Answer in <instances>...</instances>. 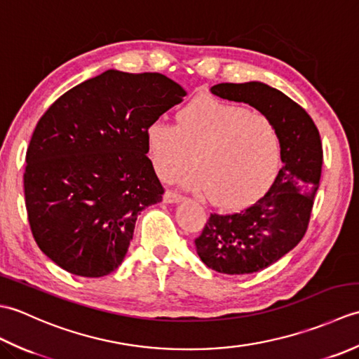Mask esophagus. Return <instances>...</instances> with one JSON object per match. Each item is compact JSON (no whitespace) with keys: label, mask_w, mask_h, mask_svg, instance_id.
Returning a JSON list of instances; mask_svg holds the SVG:
<instances>
[{"label":"esophagus","mask_w":359,"mask_h":359,"mask_svg":"<svg viewBox=\"0 0 359 359\" xmlns=\"http://www.w3.org/2000/svg\"><path fill=\"white\" fill-rule=\"evenodd\" d=\"M184 197H182L180 194L174 193V191H165L163 194V202L165 203H179Z\"/></svg>","instance_id":"obj_1"}]
</instances>
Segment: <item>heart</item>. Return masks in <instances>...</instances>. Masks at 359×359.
Segmentation results:
<instances>
[{
    "instance_id": "obj_1",
    "label": "heart",
    "mask_w": 359,
    "mask_h": 359,
    "mask_svg": "<svg viewBox=\"0 0 359 359\" xmlns=\"http://www.w3.org/2000/svg\"><path fill=\"white\" fill-rule=\"evenodd\" d=\"M144 143L158 177L172 179L194 162L184 185L225 210L262 197L282 162V137L271 118L210 95L182 106L174 126L151 121Z\"/></svg>"
}]
</instances>
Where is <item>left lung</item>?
I'll use <instances>...</instances> for the list:
<instances>
[{
    "label": "left lung",
    "mask_w": 359,
    "mask_h": 359,
    "mask_svg": "<svg viewBox=\"0 0 359 359\" xmlns=\"http://www.w3.org/2000/svg\"><path fill=\"white\" fill-rule=\"evenodd\" d=\"M211 93L253 106L282 137V168L269 191L234 215H211L194 241L208 269L255 273L292 251L307 231L323 170L321 137L306 109L265 83H219Z\"/></svg>",
    "instance_id": "left-lung-1"
}]
</instances>
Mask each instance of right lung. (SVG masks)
<instances>
[{
	"label": "right lung",
	"mask_w": 359,
	"mask_h": 359,
	"mask_svg": "<svg viewBox=\"0 0 359 359\" xmlns=\"http://www.w3.org/2000/svg\"><path fill=\"white\" fill-rule=\"evenodd\" d=\"M185 95L162 74L109 69L67 90L38 120L25 197L30 230L50 261L85 278L123 262L137 216L163 194L144 129Z\"/></svg>",
	"instance_id": "1"
}]
</instances>
